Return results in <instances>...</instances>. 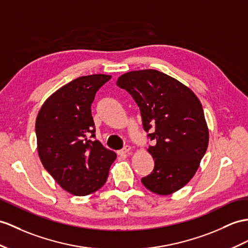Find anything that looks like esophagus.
Returning <instances> with one entry per match:
<instances>
[{
    "mask_svg": "<svg viewBox=\"0 0 248 248\" xmlns=\"http://www.w3.org/2000/svg\"><path fill=\"white\" fill-rule=\"evenodd\" d=\"M130 149H131V147L129 146V145H126V146H124L122 149H121L118 154L119 155H126L130 152Z\"/></svg>",
    "mask_w": 248,
    "mask_h": 248,
    "instance_id": "34e87169",
    "label": "esophagus"
}]
</instances>
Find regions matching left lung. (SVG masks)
I'll return each instance as SVG.
<instances>
[{
	"mask_svg": "<svg viewBox=\"0 0 248 248\" xmlns=\"http://www.w3.org/2000/svg\"><path fill=\"white\" fill-rule=\"evenodd\" d=\"M125 89L140 108L154 170L141 182L155 194L166 196L182 188L196 173L206 153L208 129L200 101L182 83L155 69L121 76Z\"/></svg>",
	"mask_w": 248,
	"mask_h": 248,
	"instance_id": "8db88e82",
	"label": "left lung"
}]
</instances>
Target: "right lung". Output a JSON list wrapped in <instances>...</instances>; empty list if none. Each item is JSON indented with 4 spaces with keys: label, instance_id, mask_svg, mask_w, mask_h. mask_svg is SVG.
Listing matches in <instances>:
<instances>
[{
    "label": "right lung",
    "instance_id": "add662e5",
    "mask_svg": "<svg viewBox=\"0 0 248 248\" xmlns=\"http://www.w3.org/2000/svg\"><path fill=\"white\" fill-rule=\"evenodd\" d=\"M110 78H77L52 93L37 117L35 135L42 164L62 188L75 196L100 189L117 158L94 139L92 114L96 92Z\"/></svg>",
    "mask_w": 248,
    "mask_h": 248
}]
</instances>
